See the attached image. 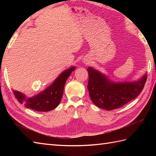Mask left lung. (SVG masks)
I'll return each instance as SVG.
<instances>
[{"label": "left lung", "mask_w": 156, "mask_h": 156, "mask_svg": "<svg viewBox=\"0 0 156 156\" xmlns=\"http://www.w3.org/2000/svg\"><path fill=\"white\" fill-rule=\"evenodd\" d=\"M88 90L92 102L107 111L121 108L138 97L143 90L147 76L137 81L112 82L106 76L89 67Z\"/></svg>", "instance_id": "left-lung-1"}]
</instances>
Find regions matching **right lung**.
Returning a JSON list of instances; mask_svg holds the SVG:
<instances>
[{"label": "right lung", "instance_id": "right-lung-1", "mask_svg": "<svg viewBox=\"0 0 156 156\" xmlns=\"http://www.w3.org/2000/svg\"><path fill=\"white\" fill-rule=\"evenodd\" d=\"M75 69V67H72L66 69L55 79L52 84L31 98H26L25 95L21 92L14 90H12L13 94L20 103L24 105L25 107L41 112L51 111L60 103L66 82Z\"/></svg>", "mask_w": 156, "mask_h": 156}]
</instances>
